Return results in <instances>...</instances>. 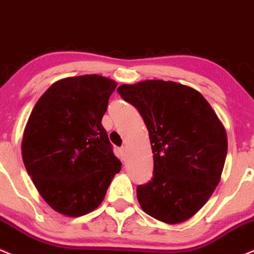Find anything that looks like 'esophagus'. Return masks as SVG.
Listing matches in <instances>:
<instances>
[{"label":"esophagus","mask_w":254,"mask_h":254,"mask_svg":"<svg viewBox=\"0 0 254 254\" xmlns=\"http://www.w3.org/2000/svg\"><path fill=\"white\" fill-rule=\"evenodd\" d=\"M120 154H121L122 160H126V158H127V146H122V147H120Z\"/></svg>","instance_id":"34e87169"}]
</instances>
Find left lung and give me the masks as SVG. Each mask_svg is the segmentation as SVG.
<instances>
[{"mask_svg": "<svg viewBox=\"0 0 254 254\" xmlns=\"http://www.w3.org/2000/svg\"><path fill=\"white\" fill-rule=\"evenodd\" d=\"M118 92L138 109L150 134L153 177L136 188L140 207L159 221H186L219 184L227 156L225 127L198 91L176 82L145 80Z\"/></svg>", "mask_w": 254, "mask_h": 254, "instance_id": "1", "label": "left lung"}]
</instances>
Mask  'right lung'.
Instances as JSON below:
<instances>
[{
    "mask_svg": "<svg viewBox=\"0 0 254 254\" xmlns=\"http://www.w3.org/2000/svg\"><path fill=\"white\" fill-rule=\"evenodd\" d=\"M114 80L70 77L47 89L32 110L22 159L43 198L58 213L82 216L97 208L121 170L102 118Z\"/></svg>",
    "mask_w": 254,
    "mask_h": 254,
    "instance_id": "add662e5",
    "label": "right lung"
}]
</instances>
